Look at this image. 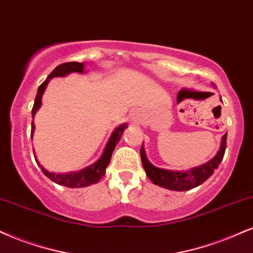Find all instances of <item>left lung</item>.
Wrapping results in <instances>:
<instances>
[{
	"label": "left lung",
	"mask_w": 253,
	"mask_h": 253,
	"mask_svg": "<svg viewBox=\"0 0 253 253\" xmlns=\"http://www.w3.org/2000/svg\"><path fill=\"white\" fill-rule=\"evenodd\" d=\"M226 137L227 133L222 137L219 150L214 155L213 158H211L207 163L186 171H173L155 167L146 157L144 145L142 144L141 158L143 168H144L149 179L161 188L172 190V191H186V190L193 189L204 183L220 164L226 148Z\"/></svg>",
	"instance_id": "1"
}]
</instances>
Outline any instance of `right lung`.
I'll use <instances>...</instances> for the list:
<instances>
[{
	"label": "right lung",
	"mask_w": 253,
	"mask_h": 253,
	"mask_svg": "<svg viewBox=\"0 0 253 253\" xmlns=\"http://www.w3.org/2000/svg\"><path fill=\"white\" fill-rule=\"evenodd\" d=\"M84 68H85V65H84V63H80V62H68V63L57 65V67L51 71L50 75L46 77L44 82L39 86L35 103H34L33 110H31V115H33V122H31V138H33L34 132H35L34 117H35V114L37 112V110H39L41 105H42V96L45 91V88L46 85H48L49 81L54 79V77H64L71 73L84 74L85 73V69H84ZM126 127H127L126 123H123L121 124V126H118L116 129L112 131L110 138H109V141L107 143V145H105L104 151H103L101 157H99L95 163L89 165V167L84 168L82 170L71 171V172H65V173H56V172H51V171H48L45 168H43V165H41L39 160L36 158V155L34 154V156H35V161L37 165L41 168V170H42V172L44 173L49 179H51L52 182H55L56 184L67 186V188H84V186H89L91 185V184H96L98 183V180H101L103 176H104L105 169H107L109 163H110L112 152H114L115 148H116V144L120 142L121 137L123 135L124 130H126Z\"/></svg>",
	"instance_id": "obj_1"
}]
</instances>
